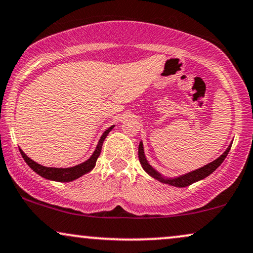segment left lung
Wrapping results in <instances>:
<instances>
[{
	"label": "left lung",
	"mask_w": 253,
	"mask_h": 253,
	"mask_svg": "<svg viewBox=\"0 0 253 253\" xmlns=\"http://www.w3.org/2000/svg\"><path fill=\"white\" fill-rule=\"evenodd\" d=\"M230 148H231V145L226 148V151H225L220 157L212 161V163L208 164V165L200 167V169H194V171H192V172H188V173H186V174L175 176V178H165V176L161 174V173L158 172L156 169H153V167L150 165V163H148L147 159H146V157H145L144 145H142V141H140V144H139L138 154H139V160H140V164H141L142 169H144L145 172H147L148 174L152 176V178L157 179V180H159L160 182H164V184L171 185V186L186 187V186H188V185L193 184V182L203 180L204 178H206V176H209L212 172H214L215 169H217L218 167L221 165V163L225 160V158H226L227 154H229Z\"/></svg>",
	"instance_id": "8db88e82"
}]
</instances>
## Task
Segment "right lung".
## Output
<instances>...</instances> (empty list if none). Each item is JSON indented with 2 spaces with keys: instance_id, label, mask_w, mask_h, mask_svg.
Listing matches in <instances>:
<instances>
[{
  "instance_id": "1",
  "label": "right lung",
  "mask_w": 253,
  "mask_h": 253,
  "mask_svg": "<svg viewBox=\"0 0 253 253\" xmlns=\"http://www.w3.org/2000/svg\"><path fill=\"white\" fill-rule=\"evenodd\" d=\"M113 127H114V125L103 132V134L101 135V138H100L99 142H97L95 151L93 152V154L90 156L89 159L84 161V163L79 164V165H77V166L67 167V169H57V167L42 166V165H40V164L35 163L34 160L30 159L29 157H27L26 153H24V152L20 148L21 156H22L24 161L27 163V165H28L30 169H33V171L38 173L39 175H41L42 178L48 179V180H54V181H60V182L73 181V180H75V179L80 178V176H82L84 174H86V173L90 172L94 167H95L97 158H99L100 153H101L103 141H105L106 136L108 135V133L113 129Z\"/></svg>"
}]
</instances>
